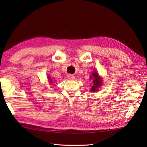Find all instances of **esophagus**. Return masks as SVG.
Segmentation results:
<instances>
[{"instance_id": "34e87169", "label": "esophagus", "mask_w": 147, "mask_h": 147, "mask_svg": "<svg viewBox=\"0 0 147 147\" xmlns=\"http://www.w3.org/2000/svg\"><path fill=\"white\" fill-rule=\"evenodd\" d=\"M67 78L69 80H74V76L73 75H72V74H68Z\"/></svg>"}]
</instances>
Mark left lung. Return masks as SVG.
<instances>
[{"label": "left lung", "instance_id": "1", "mask_svg": "<svg viewBox=\"0 0 147 147\" xmlns=\"http://www.w3.org/2000/svg\"><path fill=\"white\" fill-rule=\"evenodd\" d=\"M90 80H92V83H93V86H91V88L90 89V91L94 92L98 90V88H100L102 84V78L101 76L98 75L97 72L93 71L92 72L91 74Z\"/></svg>", "mask_w": 147, "mask_h": 147}]
</instances>
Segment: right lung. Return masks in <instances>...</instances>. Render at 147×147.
<instances>
[{
  "instance_id": "add662e5",
  "label": "right lung",
  "mask_w": 147,
  "mask_h": 147,
  "mask_svg": "<svg viewBox=\"0 0 147 147\" xmlns=\"http://www.w3.org/2000/svg\"><path fill=\"white\" fill-rule=\"evenodd\" d=\"M48 79H49V81L50 82H51V83H54V82L52 80V79H51V77H50V76H48Z\"/></svg>"
}]
</instances>
